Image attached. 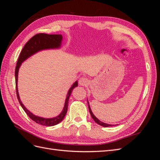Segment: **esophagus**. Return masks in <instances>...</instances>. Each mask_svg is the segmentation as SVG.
<instances>
[{"label": "esophagus", "mask_w": 160, "mask_h": 160, "mask_svg": "<svg viewBox=\"0 0 160 160\" xmlns=\"http://www.w3.org/2000/svg\"><path fill=\"white\" fill-rule=\"evenodd\" d=\"M89 83V80L88 78L86 77H81L79 80V84L81 86H85L87 85H88Z\"/></svg>", "instance_id": "34e87169"}]
</instances>
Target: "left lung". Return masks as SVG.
<instances>
[{
	"mask_svg": "<svg viewBox=\"0 0 160 160\" xmlns=\"http://www.w3.org/2000/svg\"><path fill=\"white\" fill-rule=\"evenodd\" d=\"M88 106H89V113H90V114H91V118L93 119V120L95 121V122L97 123L100 125H101V126L105 127V128L110 127V126H113V125L108 124V123H103V122H101V121H99V120L98 118H97L95 117V116L93 115V112H92V111H91V108H90V106H89V103H88Z\"/></svg>",
	"mask_w": 160,
	"mask_h": 160,
	"instance_id": "left-lung-1",
	"label": "left lung"
}]
</instances>
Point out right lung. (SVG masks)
<instances>
[{
  "mask_svg": "<svg viewBox=\"0 0 160 160\" xmlns=\"http://www.w3.org/2000/svg\"><path fill=\"white\" fill-rule=\"evenodd\" d=\"M62 37L61 35H48L45 33H38L33 36L31 39L28 41L25 45L24 46L23 49H22L20 55H19L17 63V66L15 68V83H16V91H17V96L18 100V102L21 105V107L25 111L27 115L29 117L32 121L36 122L37 123L41 124L45 126H53L58 123H59L62 120L64 119L65 116L67 112V109H68V103L70 95L72 93V90L76 87L78 85V82L75 81L72 84L71 88L69 89L68 93L67 95V98L65 99V103L64 108L62 109V112L55 118H43L41 117H38L35 115H33L31 112L28 111L24 105L22 103V101L20 99V97L18 95V74L19 68L23 61H25L28 57L32 56L35 53L40 51L41 50L45 49H58L61 47V41Z\"/></svg>",
  "mask_w": 160,
  "mask_h": 160,
  "instance_id": "right-lung-1",
  "label": "right lung"
}]
</instances>
